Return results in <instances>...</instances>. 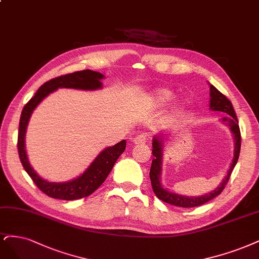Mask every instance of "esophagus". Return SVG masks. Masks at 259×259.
<instances>
[{
    "label": "esophagus",
    "mask_w": 259,
    "mask_h": 259,
    "mask_svg": "<svg viewBox=\"0 0 259 259\" xmlns=\"http://www.w3.org/2000/svg\"><path fill=\"white\" fill-rule=\"evenodd\" d=\"M133 142L135 145H145L149 142V137L146 135H138L133 139Z\"/></svg>",
    "instance_id": "obj_1"
}]
</instances>
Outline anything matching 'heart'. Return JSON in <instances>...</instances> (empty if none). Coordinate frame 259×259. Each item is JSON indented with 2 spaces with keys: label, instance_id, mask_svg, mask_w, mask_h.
I'll return each mask as SVG.
<instances>
[{
  "label": "heart",
  "instance_id": "heart-1",
  "mask_svg": "<svg viewBox=\"0 0 259 259\" xmlns=\"http://www.w3.org/2000/svg\"><path fill=\"white\" fill-rule=\"evenodd\" d=\"M172 92L167 90V89H158V90L154 91L152 96H151V106L155 107V108H162L167 103L172 99ZM174 111L176 113H179L182 111V106L180 104H176L174 107Z\"/></svg>",
  "mask_w": 259,
  "mask_h": 259
}]
</instances>
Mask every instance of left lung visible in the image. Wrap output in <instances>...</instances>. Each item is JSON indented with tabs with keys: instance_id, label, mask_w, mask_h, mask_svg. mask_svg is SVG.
I'll use <instances>...</instances> for the list:
<instances>
[{
	"instance_id": "obj_1",
	"label": "left lung",
	"mask_w": 259,
	"mask_h": 259,
	"mask_svg": "<svg viewBox=\"0 0 259 259\" xmlns=\"http://www.w3.org/2000/svg\"><path fill=\"white\" fill-rule=\"evenodd\" d=\"M210 109L214 111L225 112L228 115V117L223 118L222 120L225 124H228L231 133L234 134L235 152H234L233 163H231L229 170L227 171V176L214 191H212L208 194H204L202 196H198V197H189V196H183V195H179V194L167 191L162 186V184H160V172H162V158H163V146H164L163 144L167 134L160 133L158 136H155L153 138V141H152V146H153L152 154L154 158L152 160V165H151V169H150V179H151V184H152L153 192L156 195V197L160 200L165 201L166 203L174 204V206L182 207V208H193V207L201 206V204L212 200L213 198H215L217 196H219L223 192V190L225 189V186L230 178V175L233 172V169L235 168L238 162L240 148H241V134H240V128L238 125L237 115L234 110L233 105H231V102L212 84H210Z\"/></svg>"
}]
</instances>
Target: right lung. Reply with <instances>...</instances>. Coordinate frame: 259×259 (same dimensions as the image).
Instances as JSON below:
<instances>
[{
	"mask_svg": "<svg viewBox=\"0 0 259 259\" xmlns=\"http://www.w3.org/2000/svg\"><path fill=\"white\" fill-rule=\"evenodd\" d=\"M105 76L99 72L85 69L53 78L49 80V81L45 82L32 99L23 107L19 122V132H18V153H19L23 168L31 177L33 182L36 184V186L42 193L51 198L75 200L87 197V196L95 192L104 183L106 178L108 177L109 172L111 171L114 163L117 162L119 156L124 152L126 147V141L122 140L118 142L117 145L103 150L91 163V165L85 169V171L77 177L76 179L63 183L49 182L42 179L36 174V171L30 165L28 156H26L24 137L31 114L45 97H47L50 93L58 90L59 88H70L90 91L97 90V89L103 88L101 80Z\"/></svg>",
	"mask_w": 259,
	"mask_h": 259,
	"instance_id": "right-lung-1",
	"label": "right lung"
}]
</instances>
